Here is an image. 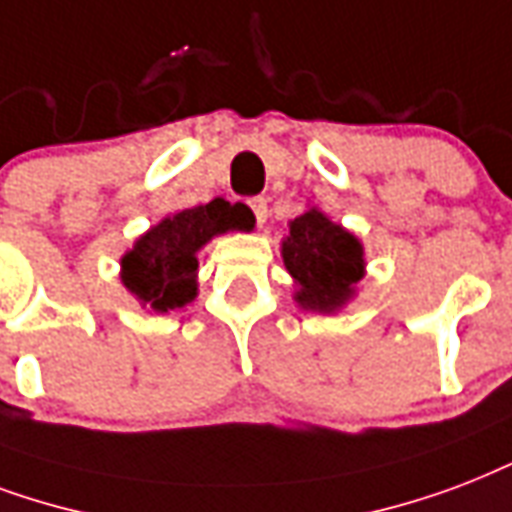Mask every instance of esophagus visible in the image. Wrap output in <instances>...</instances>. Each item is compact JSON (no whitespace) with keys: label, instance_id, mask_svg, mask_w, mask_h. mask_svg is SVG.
<instances>
[{"label":"esophagus","instance_id":"esophagus-1","mask_svg":"<svg viewBox=\"0 0 512 512\" xmlns=\"http://www.w3.org/2000/svg\"><path fill=\"white\" fill-rule=\"evenodd\" d=\"M249 206H252V212H255L257 222L263 225V222L268 220V201H265V198H252V201H249Z\"/></svg>","mask_w":512,"mask_h":512}]
</instances>
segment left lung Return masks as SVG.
Returning a JSON list of instances; mask_svg holds the SVG:
<instances>
[{
	"instance_id": "1",
	"label": "left lung",
	"mask_w": 512,
	"mask_h": 512,
	"mask_svg": "<svg viewBox=\"0 0 512 512\" xmlns=\"http://www.w3.org/2000/svg\"><path fill=\"white\" fill-rule=\"evenodd\" d=\"M282 260L295 287V303L314 314H338L357 298L365 279V247L319 206L290 220L282 239Z\"/></svg>"
}]
</instances>
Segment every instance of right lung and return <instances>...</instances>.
Instances as JSON below:
<instances>
[{
	"instance_id": "obj_1",
	"label": "right lung",
	"mask_w": 512,
	"mask_h": 512,
	"mask_svg": "<svg viewBox=\"0 0 512 512\" xmlns=\"http://www.w3.org/2000/svg\"><path fill=\"white\" fill-rule=\"evenodd\" d=\"M252 228L255 217L247 206L225 198L169 214L120 257V282L147 314L185 308L198 295V252L214 236Z\"/></svg>"
}]
</instances>
